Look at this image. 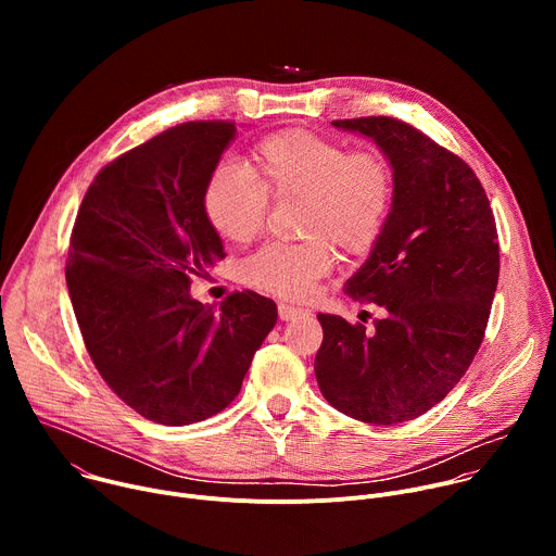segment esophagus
I'll use <instances>...</instances> for the list:
<instances>
[{"label": "esophagus", "instance_id": "1", "mask_svg": "<svg viewBox=\"0 0 556 556\" xmlns=\"http://www.w3.org/2000/svg\"><path fill=\"white\" fill-rule=\"evenodd\" d=\"M301 316H307V309L290 305V303H279V319L281 321H294V319H301Z\"/></svg>", "mask_w": 556, "mask_h": 556}]
</instances>
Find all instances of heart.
Wrapping results in <instances>:
<instances>
[{"label": "heart", "instance_id": "obj_1", "mask_svg": "<svg viewBox=\"0 0 556 556\" xmlns=\"http://www.w3.org/2000/svg\"><path fill=\"white\" fill-rule=\"evenodd\" d=\"M257 178L237 163H219L204 187V213L228 242L247 244L262 230L268 195L301 198L299 230L309 240L270 242L242 262V279L266 292L301 299L332 268L326 240L363 253L387 222L393 176L376 151H350L303 129L264 138L255 147Z\"/></svg>", "mask_w": 556, "mask_h": 556}]
</instances>
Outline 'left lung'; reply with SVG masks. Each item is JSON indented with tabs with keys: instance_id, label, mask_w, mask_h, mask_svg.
Wrapping results in <instances>:
<instances>
[{
	"instance_id": "left-lung-1",
	"label": "left lung",
	"mask_w": 556,
	"mask_h": 556,
	"mask_svg": "<svg viewBox=\"0 0 556 556\" xmlns=\"http://www.w3.org/2000/svg\"><path fill=\"white\" fill-rule=\"evenodd\" d=\"M332 125L371 138L391 167L387 222L345 283L387 314L365 332L319 312L314 374L341 414L399 425L435 407L482 345L500 279L495 217L472 169L416 127L389 116Z\"/></svg>"
}]
</instances>
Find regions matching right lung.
Listing matches in <instances>:
<instances>
[{
	"label": "right lung",
	"mask_w": 556,
	"mask_h": 556,
	"mask_svg": "<svg viewBox=\"0 0 556 556\" xmlns=\"http://www.w3.org/2000/svg\"><path fill=\"white\" fill-rule=\"evenodd\" d=\"M235 123L176 125L103 167L78 208L65 266L86 348L123 403L182 427L228 407L277 324V305L235 292L219 312L191 296L226 257L204 187Z\"/></svg>",
	"instance_id": "1"
}]
</instances>
